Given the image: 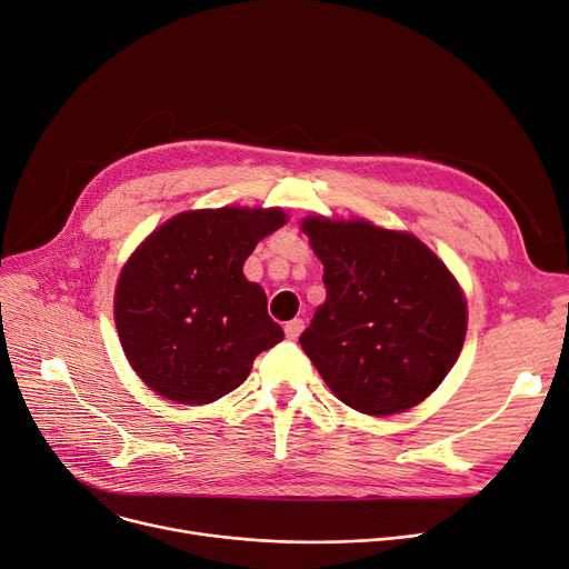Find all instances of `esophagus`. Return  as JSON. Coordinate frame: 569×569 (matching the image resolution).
Wrapping results in <instances>:
<instances>
[{"label": "esophagus", "instance_id": "34e87169", "mask_svg": "<svg viewBox=\"0 0 569 569\" xmlns=\"http://www.w3.org/2000/svg\"><path fill=\"white\" fill-rule=\"evenodd\" d=\"M283 330H286V337H288L290 341H295L297 337L302 335V330H305V320H302V318H295V320L286 322Z\"/></svg>", "mask_w": 569, "mask_h": 569}]
</instances>
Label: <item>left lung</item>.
I'll return each mask as SVG.
<instances>
[{
    "mask_svg": "<svg viewBox=\"0 0 569 569\" xmlns=\"http://www.w3.org/2000/svg\"><path fill=\"white\" fill-rule=\"evenodd\" d=\"M325 267L327 300L300 343L330 390L367 415L425 401L466 339V300L420 239L367 221L302 223Z\"/></svg>",
    "mask_w": 569,
    "mask_h": 569,
    "instance_id": "1",
    "label": "left lung"
}]
</instances>
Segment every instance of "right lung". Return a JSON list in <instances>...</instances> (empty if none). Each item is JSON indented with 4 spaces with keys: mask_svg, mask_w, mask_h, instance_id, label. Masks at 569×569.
I'll list each match as a JSON object with an SVG mask.
<instances>
[{
    "mask_svg": "<svg viewBox=\"0 0 569 569\" xmlns=\"http://www.w3.org/2000/svg\"><path fill=\"white\" fill-rule=\"evenodd\" d=\"M283 223L281 209H198L163 223L131 256L114 290V325L129 365L159 397L212 403L283 339L264 290L242 272Z\"/></svg>",
    "mask_w": 569,
    "mask_h": 569,
    "instance_id": "1",
    "label": "right lung"
}]
</instances>
